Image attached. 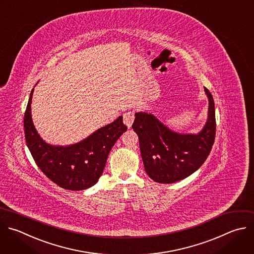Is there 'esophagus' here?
I'll use <instances>...</instances> for the list:
<instances>
[{"label": "esophagus", "instance_id": "1", "mask_svg": "<svg viewBox=\"0 0 254 254\" xmlns=\"http://www.w3.org/2000/svg\"><path fill=\"white\" fill-rule=\"evenodd\" d=\"M133 121H134V114H133V112H127V113L124 114V124L127 127H131Z\"/></svg>", "mask_w": 254, "mask_h": 254}]
</instances>
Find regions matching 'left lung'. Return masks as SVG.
<instances>
[{
    "label": "left lung",
    "mask_w": 254,
    "mask_h": 254,
    "mask_svg": "<svg viewBox=\"0 0 254 254\" xmlns=\"http://www.w3.org/2000/svg\"><path fill=\"white\" fill-rule=\"evenodd\" d=\"M207 121L198 133H180L168 128L152 114L135 113L131 126L138 135L139 149L147 176L155 183L182 181L202 165L215 138V109L210 92Z\"/></svg>",
    "instance_id": "8db88e82"
}]
</instances>
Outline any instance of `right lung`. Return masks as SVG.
I'll list each match as a JSON object with an SVG mask.
<instances>
[{
	"instance_id": "right-lung-1",
	"label": "right lung",
	"mask_w": 254,
	"mask_h": 254,
	"mask_svg": "<svg viewBox=\"0 0 254 254\" xmlns=\"http://www.w3.org/2000/svg\"><path fill=\"white\" fill-rule=\"evenodd\" d=\"M34 89L31 92L24 118L27 145L40 170L52 182L68 190H82L95 186L101 176L109 153L127 130L123 117L91 135L70 145H53L38 133L31 113Z\"/></svg>"
}]
</instances>
